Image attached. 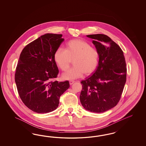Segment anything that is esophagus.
<instances>
[{"label": "esophagus", "mask_w": 146, "mask_h": 146, "mask_svg": "<svg viewBox=\"0 0 146 146\" xmlns=\"http://www.w3.org/2000/svg\"><path fill=\"white\" fill-rule=\"evenodd\" d=\"M74 82H75L74 81H73V80H70V84L72 85V84H73Z\"/></svg>", "instance_id": "obj_1"}]
</instances>
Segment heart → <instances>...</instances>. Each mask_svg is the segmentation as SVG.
I'll use <instances>...</instances> for the list:
<instances>
[{
  "label": "heart",
  "mask_w": 146,
  "mask_h": 146,
  "mask_svg": "<svg viewBox=\"0 0 146 146\" xmlns=\"http://www.w3.org/2000/svg\"><path fill=\"white\" fill-rule=\"evenodd\" d=\"M100 54L97 49L92 47L87 42L80 39L68 41L65 50L58 48L54 54V60L62 71H66L73 61L74 66L62 75V78L74 80L82 75L92 74L97 68Z\"/></svg>",
  "instance_id": "obj_1"
}]
</instances>
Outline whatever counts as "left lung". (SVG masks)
I'll use <instances>...</instances> for the list:
<instances>
[{"mask_svg": "<svg viewBox=\"0 0 146 146\" xmlns=\"http://www.w3.org/2000/svg\"><path fill=\"white\" fill-rule=\"evenodd\" d=\"M93 39L100 54L97 70L81 82L80 95L86 110L102 113L115 106L119 101L126 81V64L119 46L104 34L87 35Z\"/></svg>", "mask_w": 146, "mask_h": 146, "instance_id": "1", "label": "left lung"}]
</instances>
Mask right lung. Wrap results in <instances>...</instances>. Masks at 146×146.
Segmentation results:
<instances>
[{
	"instance_id": "obj_1",
	"label": "right lung",
	"mask_w": 146,
	"mask_h": 146,
	"mask_svg": "<svg viewBox=\"0 0 146 146\" xmlns=\"http://www.w3.org/2000/svg\"><path fill=\"white\" fill-rule=\"evenodd\" d=\"M46 34L27 44L20 55L15 73L18 94L31 110L44 113L56 110L60 96L70 87L68 81H53L59 70L54 54L64 38Z\"/></svg>"
}]
</instances>
